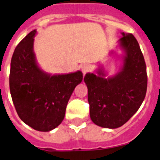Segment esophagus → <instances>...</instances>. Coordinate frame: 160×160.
<instances>
[{
	"instance_id": "1",
	"label": "esophagus",
	"mask_w": 160,
	"mask_h": 160,
	"mask_svg": "<svg viewBox=\"0 0 160 160\" xmlns=\"http://www.w3.org/2000/svg\"><path fill=\"white\" fill-rule=\"evenodd\" d=\"M89 70H90V68H89L87 64H84V65H83L82 67H81V71H82L84 75H85V74L89 71Z\"/></svg>"
}]
</instances>
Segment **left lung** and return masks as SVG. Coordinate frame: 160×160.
<instances>
[{"label": "left lung", "instance_id": "obj_1", "mask_svg": "<svg viewBox=\"0 0 160 160\" xmlns=\"http://www.w3.org/2000/svg\"><path fill=\"white\" fill-rule=\"evenodd\" d=\"M118 41L122 66L114 76H107L102 66L96 73H86L89 114L92 121L105 128L121 127L136 113L144 100L147 76L144 57L133 35L121 33ZM111 54H115L111 51Z\"/></svg>", "mask_w": 160, "mask_h": 160}]
</instances>
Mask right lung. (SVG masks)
<instances>
[{
	"label": "right lung",
	"instance_id": "right-lung-1",
	"mask_svg": "<svg viewBox=\"0 0 160 160\" xmlns=\"http://www.w3.org/2000/svg\"><path fill=\"white\" fill-rule=\"evenodd\" d=\"M33 30L16 47L10 63L9 89L18 116L33 129L49 132L62 122L74 89L83 80L80 71L47 73L34 53Z\"/></svg>",
	"mask_w": 160,
	"mask_h": 160
}]
</instances>
